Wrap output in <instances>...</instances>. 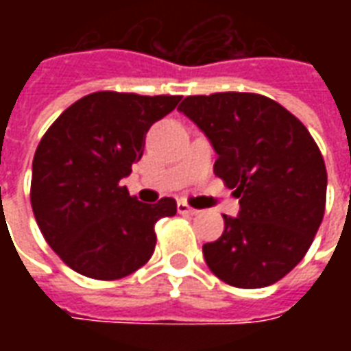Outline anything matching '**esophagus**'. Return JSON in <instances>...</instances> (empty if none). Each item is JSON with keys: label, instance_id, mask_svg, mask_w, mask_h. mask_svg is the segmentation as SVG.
I'll return each mask as SVG.
<instances>
[{"label": "esophagus", "instance_id": "esophagus-1", "mask_svg": "<svg viewBox=\"0 0 351 351\" xmlns=\"http://www.w3.org/2000/svg\"><path fill=\"white\" fill-rule=\"evenodd\" d=\"M176 208H178V213L180 214H186V216H193V214H197L199 210H195V208H191L188 203H184V201H178V205H176Z\"/></svg>", "mask_w": 351, "mask_h": 351}]
</instances>
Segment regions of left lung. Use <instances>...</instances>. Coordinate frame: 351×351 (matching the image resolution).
Listing matches in <instances>:
<instances>
[{
  "mask_svg": "<svg viewBox=\"0 0 351 351\" xmlns=\"http://www.w3.org/2000/svg\"><path fill=\"white\" fill-rule=\"evenodd\" d=\"M213 143L220 176L239 197L223 233L203 246L208 269L243 289L271 286L308 252L325 213L324 156L304 123L259 93L188 95L178 107Z\"/></svg>",
  "mask_w": 351,
  "mask_h": 351,
  "instance_id": "8db88e82",
  "label": "left lung"
}]
</instances>
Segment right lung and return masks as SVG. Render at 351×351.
Listing matches in <instances>:
<instances>
[{
    "instance_id": "right-lung-1",
    "label": "right lung",
    "mask_w": 351,
    "mask_h": 351,
    "mask_svg": "<svg viewBox=\"0 0 351 351\" xmlns=\"http://www.w3.org/2000/svg\"><path fill=\"white\" fill-rule=\"evenodd\" d=\"M180 99L93 92L43 135L32 165V208L45 241L73 271L118 280L152 258L156 221L175 216L176 201L146 205L120 180L143 158L150 125Z\"/></svg>"
}]
</instances>
